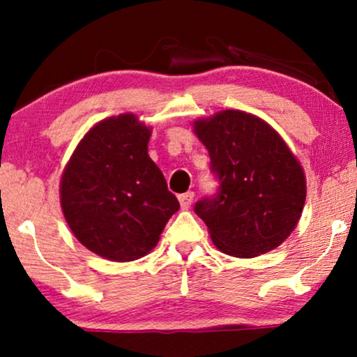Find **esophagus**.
<instances>
[{
    "instance_id": "obj_1",
    "label": "esophagus",
    "mask_w": 357,
    "mask_h": 357,
    "mask_svg": "<svg viewBox=\"0 0 357 357\" xmlns=\"http://www.w3.org/2000/svg\"><path fill=\"white\" fill-rule=\"evenodd\" d=\"M178 202H180V206H182L183 210H187L193 202V192H187V193H182V195H178Z\"/></svg>"
}]
</instances>
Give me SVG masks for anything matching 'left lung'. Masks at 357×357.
Here are the masks:
<instances>
[{
  "mask_svg": "<svg viewBox=\"0 0 357 357\" xmlns=\"http://www.w3.org/2000/svg\"><path fill=\"white\" fill-rule=\"evenodd\" d=\"M218 182L193 206L213 243L231 257H258L283 243L306 200L300 162L261 119L223 111L195 122Z\"/></svg>",
  "mask_w": 357,
  "mask_h": 357,
  "instance_id": "left-lung-1",
  "label": "left lung"
}]
</instances>
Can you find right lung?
<instances>
[{
    "label": "right lung",
    "instance_id": "add662e5",
    "mask_svg": "<svg viewBox=\"0 0 357 357\" xmlns=\"http://www.w3.org/2000/svg\"><path fill=\"white\" fill-rule=\"evenodd\" d=\"M151 130L132 114L105 119L77 145L61 180L63 213L76 238L112 261H132L157 245L180 208L147 153Z\"/></svg>",
    "mask_w": 357,
    "mask_h": 357
}]
</instances>
